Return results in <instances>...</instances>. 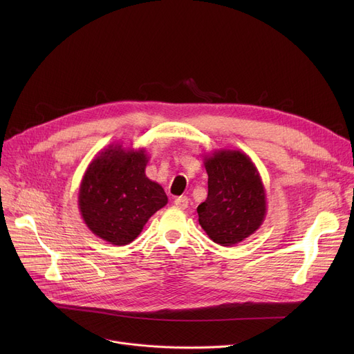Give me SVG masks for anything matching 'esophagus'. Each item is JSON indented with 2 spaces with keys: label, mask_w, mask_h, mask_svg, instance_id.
<instances>
[{
  "label": "esophagus",
  "mask_w": 354,
  "mask_h": 354,
  "mask_svg": "<svg viewBox=\"0 0 354 354\" xmlns=\"http://www.w3.org/2000/svg\"><path fill=\"white\" fill-rule=\"evenodd\" d=\"M188 203H189V199L187 196H178L175 199V205L179 208V209H187L188 208Z\"/></svg>",
  "instance_id": "1"
}]
</instances>
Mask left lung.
I'll list each match as a JSON object with an SVG mask.
<instances>
[{
  "label": "left lung",
  "mask_w": 354,
  "mask_h": 354,
  "mask_svg": "<svg viewBox=\"0 0 354 354\" xmlns=\"http://www.w3.org/2000/svg\"><path fill=\"white\" fill-rule=\"evenodd\" d=\"M208 198L198 207L199 225L214 243L232 247L263 225L267 214L266 188L250 156L218 149L203 156Z\"/></svg>",
  "instance_id": "1"
}]
</instances>
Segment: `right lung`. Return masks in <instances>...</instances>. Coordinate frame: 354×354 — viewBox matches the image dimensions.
<instances>
[{"instance_id": "add662e5", "label": "right lung", "mask_w": 354, "mask_h": 354, "mask_svg": "<svg viewBox=\"0 0 354 354\" xmlns=\"http://www.w3.org/2000/svg\"><path fill=\"white\" fill-rule=\"evenodd\" d=\"M143 147L111 143L93 159L79 189V209L87 228L111 245H127L167 203L160 185L146 174Z\"/></svg>"}]
</instances>
